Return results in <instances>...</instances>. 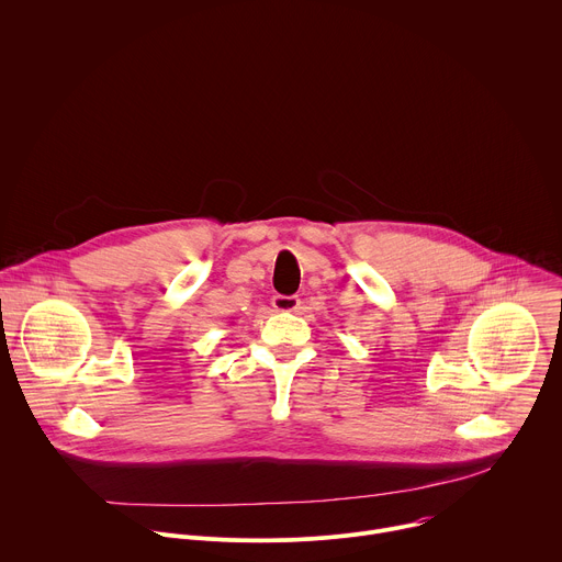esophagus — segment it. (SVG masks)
<instances>
[{"label": "esophagus", "mask_w": 562, "mask_h": 562, "mask_svg": "<svg viewBox=\"0 0 562 562\" xmlns=\"http://www.w3.org/2000/svg\"><path fill=\"white\" fill-rule=\"evenodd\" d=\"M273 308L276 311H297L300 297L297 295H273Z\"/></svg>", "instance_id": "esophagus-1"}]
</instances>
